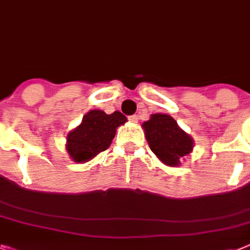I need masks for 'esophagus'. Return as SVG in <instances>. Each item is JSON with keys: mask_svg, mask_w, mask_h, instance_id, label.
I'll use <instances>...</instances> for the list:
<instances>
[{"mask_svg": "<svg viewBox=\"0 0 250 250\" xmlns=\"http://www.w3.org/2000/svg\"><path fill=\"white\" fill-rule=\"evenodd\" d=\"M128 119L129 122H132V123H137V122H139V117H137V115H131Z\"/></svg>", "mask_w": 250, "mask_h": 250, "instance_id": "34e87169", "label": "esophagus"}]
</instances>
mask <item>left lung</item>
Segmentation results:
<instances>
[{
  "label": "left lung",
  "instance_id": "1",
  "mask_svg": "<svg viewBox=\"0 0 250 250\" xmlns=\"http://www.w3.org/2000/svg\"><path fill=\"white\" fill-rule=\"evenodd\" d=\"M143 128L151 151L168 167H178L182 159L192 153L194 140L171 115L151 114L149 121L143 123Z\"/></svg>",
  "mask_w": 250,
  "mask_h": 250
}]
</instances>
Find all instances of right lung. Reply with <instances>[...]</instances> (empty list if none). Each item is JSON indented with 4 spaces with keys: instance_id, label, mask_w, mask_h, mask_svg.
Instances as JSON below:
<instances>
[{
    "instance_id": "obj_1",
    "label": "right lung",
    "mask_w": 250,
    "mask_h": 250,
    "mask_svg": "<svg viewBox=\"0 0 250 250\" xmlns=\"http://www.w3.org/2000/svg\"><path fill=\"white\" fill-rule=\"evenodd\" d=\"M125 122L127 118L119 111L106 114L99 109L90 110L66 136V153L76 163L90 162L110 146L117 128Z\"/></svg>"
}]
</instances>
